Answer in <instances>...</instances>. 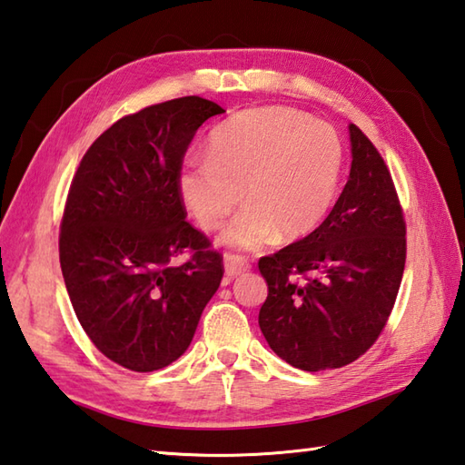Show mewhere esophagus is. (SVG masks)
<instances>
[{
	"mask_svg": "<svg viewBox=\"0 0 465 465\" xmlns=\"http://www.w3.org/2000/svg\"><path fill=\"white\" fill-rule=\"evenodd\" d=\"M223 268L227 278H238L240 273L250 270V262L245 258H240V255H225Z\"/></svg>",
	"mask_w": 465,
	"mask_h": 465,
	"instance_id": "1",
	"label": "esophagus"
}]
</instances>
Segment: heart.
Returning <instances> with one entry per match:
<instances>
[{"mask_svg":"<svg viewBox=\"0 0 465 465\" xmlns=\"http://www.w3.org/2000/svg\"><path fill=\"white\" fill-rule=\"evenodd\" d=\"M207 157L177 172L185 210L212 232L240 202L222 233L225 245L255 250L278 233L298 242L318 232L338 195L343 150L330 125L290 107H255L232 115L207 135Z\"/></svg>","mask_w":465,"mask_h":465,"instance_id":"1","label":"heart"}]
</instances>
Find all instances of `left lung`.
<instances>
[{"mask_svg": "<svg viewBox=\"0 0 465 465\" xmlns=\"http://www.w3.org/2000/svg\"><path fill=\"white\" fill-rule=\"evenodd\" d=\"M351 167L318 232L260 260L268 298L260 330L303 371L343 368L388 322L406 265V223L381 155L350 124Z\"/></svg>", "mask_w": 465, "mask_h": 465, "instance_id": "1", "label": "left lung"}]
</instances>
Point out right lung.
Listing matches in <instances>:
<instances>
[{
  "label": "right lung",
  "mask_w": 465,
  "mask_h": 465,
  "mask_svg": "<svg viewBox=\"0 0 465 465\" xmlns=\"http://www.w3.org/2000/svg\"><path fill=\"white\" fill-rule=\"evenodd\" d=\"M223 112L190 95L125 115L69 187L59 235L69 300L95 348L132 371L180 358L220 288L222 255L185 222L177 172L197 127ZM185 249L191 262L172 266Z\"/></svg>",
  "instance_id": "obj_1"
}]
</instances>
